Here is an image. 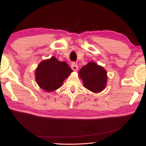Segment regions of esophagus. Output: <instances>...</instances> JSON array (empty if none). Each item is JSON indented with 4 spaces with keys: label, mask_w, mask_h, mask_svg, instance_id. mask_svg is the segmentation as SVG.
<instances>
[{
    "label": "esophagus",
    "mask_w": 146,
    "mask_h": 146,
    "mask_svg": "<svg viewBox=\"0 0 146 146\" xmlns=\"http://www.w3.org/2000/svg\"><path fill=\"white\" fill-rule=\"evenodd\" d=\"M71 68L73 69V70L75 71H76L78 69V64H77L76 63H74V62H73V63H71Z\"/></svg>",
    "instance_id": "esophagus-1"
}]
</instances>
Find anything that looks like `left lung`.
Masks as SVG:
<instances>
[{"instance_id":"1","label":"left lung","mask_w":146,"mask_h":146,"mask_svg":"<svg viewBox=\"0 0 146 146\" xmlns=\"http://www.w3.org/2000/svg\"><path fill=\"white\" fill-rule=\"evenodd\" d=\"M85 88L94 93H99L107 86V73L104 67L94 61L83 66L78 72Z\"/></svg>"}]
</instances>
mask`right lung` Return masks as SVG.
<instances>
[{
    "instance_id": "1",
    "label": "right lung",
    "mask_w": 146,
    "mask_h": 146,
    "mask_svg": "<svg viewBox=\"0 0 146 146\" xmlns=\"http://www.w3.org/2000/svg\"><path fill=\"white\" fill-rule=\"evenodd\" d=\"M72 72L66 62L60 61L52 56L38 64L35 70L36 82L44 91L51 92L60 88Z\"/></svg>"
}]
</instances>
